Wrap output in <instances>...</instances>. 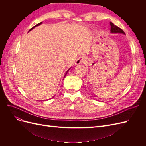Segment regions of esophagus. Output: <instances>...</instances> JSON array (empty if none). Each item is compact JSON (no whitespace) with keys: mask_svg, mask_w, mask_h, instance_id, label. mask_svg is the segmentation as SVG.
I'll return each instance as SVG.
<instances>
[{"mask_svg":"<svg viewBox=\"0 0 146 146\" xmlns=\"http://www.w3.org/2000/svg\"><path fill=\"white\" fill-rule=\"evenodd\" d=\"M85 62V59L83 56H80L76 60V64H79L80 63H84Z\"/></svg>","mask_w":146,"mask_h":146,"instance_id":"34e87169","label":"esophagus"}]
</instances>
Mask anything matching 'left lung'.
<instances>
[{"instance_id":"obj_1","label":"left lung","mask_w":146,"mask_h":146,"mask_svg":"<svg viewBox=\"0 0 146 146\" xmlns=\"http://www.w3.org/2000/svg\"><path fill=\"white\" fill-rule=\"evenodd\" d=\"M110 25H111V33H121L123 34H125V32H123V30H122L121 28H119L117 26L114 25L111 22H110Z\"/></svg>"}]
</instances>
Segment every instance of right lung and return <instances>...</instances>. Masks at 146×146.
<instances>
[{
	"mask_svg": "<svg viewBox=\"0 0 146 146\" xmlns=\"http://www.w3.org/2000/svg\"><path fill=\"white\" fill-rule=\"evenodd\" d=\"M41 23H39V24H36V25H35V26H34V27H33L32 28H31V29H30V30H29V31H30L31 30H32V29H33L34 27H36V26H38V25H41ZM68 71H67V72H66V73L65 74V76H64V77H65V76H66V74H67V73H68Z\"/></svg>",
	"mask_w": 146,
	"mask_h": 146,
	"instance_id": "right-lung-1",
	"label": "right lung"
}]
</instances>
